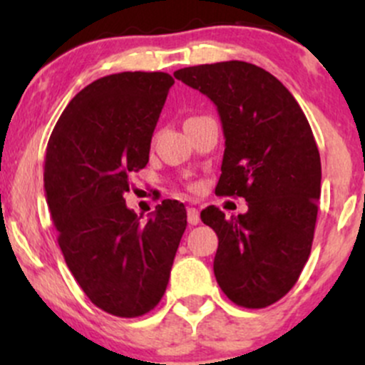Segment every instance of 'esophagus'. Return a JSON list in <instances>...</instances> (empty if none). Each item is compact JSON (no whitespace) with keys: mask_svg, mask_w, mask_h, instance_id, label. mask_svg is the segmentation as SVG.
<instances>
[{"mask_svg":"<svg viewBox=\"0 0 365 365\" xmlns=\"http://www.w3.org/2000/svg\"><path fill=\"white\" fill-rule=\"evenodd\" d=\"M187 221H188V225H190V226H195L200 221L199 211H197L195 207H188L187 209Z\"/></svg>","mask_w":365,"mask_h":365,"instance_id":"obj_1","label":"esophagus"}]
</instances>
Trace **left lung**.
Here are the masks:
<instances>
[{"instance_id": "8db88e82", "label": "left lung", "mask_w": 365, "mask_h": 365, "mask_svg": "<svg viewBox=\"0 0 365 365\" xmlns=\"http://www.w3.org/2000/svg\"><path fill=\"white\" fill-rule=\"evenodd\" d=\"M173 75L217 106L226 148L216 194L244 197L249 206L232 217L216 206L200 212L217 235V284L240 307H267L292 290L311 254L321 195L311 125L290 91L252 63Z\"/></svg>"}]
</instances>
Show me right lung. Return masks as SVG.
<instances>
[{"label":"right lung","mask_w":365,"mask_h":365,"mask_svg":"<svg viewBox=\"0 0 365 365\" xmlns=\"http://www.w3.org/2000/svg\"><path fill=\"white\" fill-rule=\"evenodd\" d=\"M173 83L165 72L98 78L68 103L46 149V200L66 266L96 307L118 317L159 304L187 228L178 200L140 221L123 199Z\"/></svg>","instance_id":"add662e5"}]
</instances>
